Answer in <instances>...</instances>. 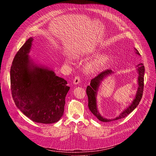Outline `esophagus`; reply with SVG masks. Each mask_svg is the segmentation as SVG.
<instances>
[{
  "mask_svg": "<svg viewBox=\"0 0 156 156\" xmlns=\"http://www.w3.org/2000/svg\"><path fill=\"white\" fill-rule=\"evenodd\" d=\"M80 77L79 76H75V78H74V80H73V84H79L80 83Z\"/></svg>",
  "mask_w": 156,
  "mask_h": 156,
  "instance_id": "obj_1",
  "label": "esophagus"
}]
</instances>
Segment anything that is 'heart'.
Masks as SVG:
<instances>
[{
  "label": "heart",
  "instance_id": "heart-1",
  "mask_svg": "<svg viewBox=\"0 0 156 156\" xmlns=\"http://www.w3.org/2000/svg\"><path fill=\"white\" fill-rule=\"evenodd\" d=\"M109 60V56L106 54L98 55L90 62H88L84 66V70L87 74H95L102 70ZM66 62L70 63L69 58L66 59Z\"/></svg>",
  "mask_w": 156,
  "mask_h": 156
}]
</instances>
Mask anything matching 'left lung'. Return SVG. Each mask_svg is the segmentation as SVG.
<instances>
[{
	"mask_svg": "<svg viewBox=\"0 0 156 156\" xmlns=\"http://www.w3.org/2000/svg\"><path fill=\"white\" fill-rule=\"evenodd\" d=\"M135 54L140 55V54L138 51L135 48ZM137 70L138 73V90L135 97V99H133L132 103L126 107L122 112L115 119H107L106 118L103 117L101 116L99 111L98 110L97 107V94L98 91V89L99 87V86L101 83V82L105 79L106 77L109 76L114 72L112 71V70H106L102 72H101L100 74H99L97 76H96L94 78L92 79L91 81L90 86H87L86 87V94L87 95L88 98V107L90 108V111L92 112V114L96 116L99 120L104 122H110L114 120H117L119 119H121L122 118L125 117L128 114H129L132 111H133L139 104L143 93V88H144V66L143 63H140L137 66Z\"/></svg>",
	"mask_w": 156,
	"mask_h": 156,
	"instance_id": "8db88e82",
	"label": "left lung"
}]
</instances>
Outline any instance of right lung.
<instances>
[{"label":"right lung","instance_id":"add662e5","mask_svg":"<svg viewBox=\"0 0 156 156\" xmlns=\"http://www.w3.org/2000/svg\"><path fill=\"white\" fill-rule=\"evenodd\" d=\"M30 37L16 54L10 69L13 99L16 107L32 121L41 123L58 122L64 112L65 97L70 90L67 81L55 72L39 66L28 54Z\"/></svg>","mask_w":156,"mask_h":156}]
</instances>
